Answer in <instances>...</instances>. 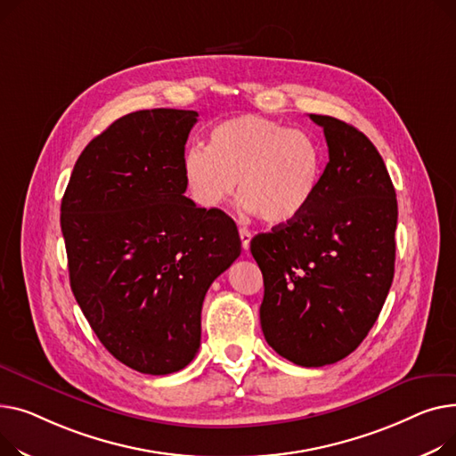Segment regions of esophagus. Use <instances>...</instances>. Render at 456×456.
Listing matches in <instances>:
<instances>
[{
	"mask_svg": "<svg viewBox=\"0 0 456 456\" xmlns=\"http://www.w3.org/2000/svg\"><path fill=\"white\" fill-rule=\"evenodd\" d=\"M239 237H240V245H243L245 250L250 248V240H252V233L247 228H239Z\"/></svg>",
	"mask_w": 456,
	"mask_h": 456,
	"instance_id": "obj_1",
	"label": "esophagus"
}]
</instances>
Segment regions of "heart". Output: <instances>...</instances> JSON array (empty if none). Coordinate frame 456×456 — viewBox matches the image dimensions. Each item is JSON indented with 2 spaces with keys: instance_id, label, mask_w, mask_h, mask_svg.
Instances as JSON below:
<instances>
[{
  "instance_id": "b5f03b06",
  "label": "heart",
  "mask_w": 456,
  "mask_h": 456,
  "mask_svg": "<svg viewBox=\"0 0 456 456\" xmlns=\"http://www.w3.org/2000/svg\"><path fill=\"white\" fill-rule=\"evenodd\" d=\"M182 173L191 199L206 209L224 206L237 190L266 224L297 221L313 204L324 175L322 149L302 130L247 114L219 123L209 145H190Z\"/></svg>"
}]
</instances>
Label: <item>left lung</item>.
Listing matches in <instances>:
<instances>
[{
  "label": "left lung",
  "mask_w": 456,
  "mask_h": 456,
  "mask_svg": "<svg viewBox=\"0 0 456 456\" xmlns=\"http://www.w3.org/2000/svg\"><path fill=\"white\" fill-rule=\"evenodd\" d=\"M330 162L313 204L297 221L250 240L265 297L263 335L287 361L316 368L350 355L383 309L394 278L397 200L378 149L331 116Z\"/></svg>",
  "instance_id": "obj_1"
}]
</instances>
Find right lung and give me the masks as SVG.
<instances>
[{
    "label": "right lung",
    "instance_id": "right-lung-1",
    "mask_svg": "<svg viewBox=\"0 0 456 456\" xmlns=\"http://www.w3.org/2000/svg\"><path fill=\"white\" fill-rule=\"evenodd\" d=\"M197 118L175 109L119 118L80 152L61 206L78 307L106 350L151 376L193 361L206 292L240 254L226 213L183 195Z\"/></svg>",
    "mask_w": 456,
    "mask_h": 456
}]
</instances>
